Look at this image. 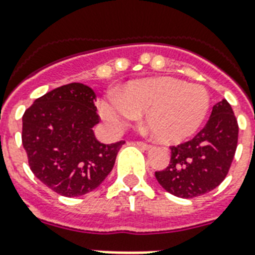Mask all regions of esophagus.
Here are the masks:
<instances>
[{
  "label": "esophagus",
  "mask_w": 255,
  "mask_h": 255,
  "mask_svg": "<svg viewBox=\"0 0 255 255\" xmlns=\"http://www.w3.org/2000/svg\"><path fill=\"white\" fill-rule=\"evenodd\" d=\"M136 144H138L140 148H143V150H150L151 147H152L151 144H148V143H146V142H136Z\"/></svg>",
  "instance_id": "1"
}]
</instances>
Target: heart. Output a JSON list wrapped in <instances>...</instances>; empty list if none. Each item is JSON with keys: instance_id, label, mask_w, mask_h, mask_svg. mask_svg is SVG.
<instances>
[{"instance_id": "obj_1", "label": "heart", "mask_w": 255, "mask_h": 255, "mask_svg": "<svg viewBox=\"0 0 255 255\" xmlns=\"http://www.w3.org/2000/svg\"><path fill=\"white\" fill-rule=\"evenodd\" d=\"M210 108V96L202 86L176 78H147L129 82L117 98L103 100L100 115L115 131L144 112V123L157 140L180 142L194 134Z\"/></svg>"}]
</instances>
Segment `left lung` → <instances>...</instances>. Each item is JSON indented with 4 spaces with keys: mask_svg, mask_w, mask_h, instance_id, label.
<instances>
[{
    "mask_svg": "<svg viewBox=\"0 0 255 255\" xmlns=\"http://www.w3.org/2000/svg\"><path fill=\"white\" fill-rule=\"evenodd\" d=\"M239 140V124L226 99L212 107L205 128L188 142L170 146V161L155 172L157 182L180 198L214 190L228 174Z\"/></svg>",
    "mask_w": 255,
    "mask_h": 255,
    "instance_id": "1",
    "label": "left lung"
}]
</instances>
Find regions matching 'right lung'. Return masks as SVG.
Masks as SVG:
<instances>
[{"label": "right lung", "instance_id": "add662e5", "mask_svg": "<svg viewBox=\"0 0 255 255\" xmlns=\"http://www.w3.org/2000/svg\"><path fill=\"white\" fill-rule=\"evenodd\" d=\"M95 92L69 83L36 99L23 115L22 144L32 173L64 197L87 194L111 173L125 140L100 143Z\"/></svg>", "mask_w": 255, "mask_h": 255}]
</instances>
